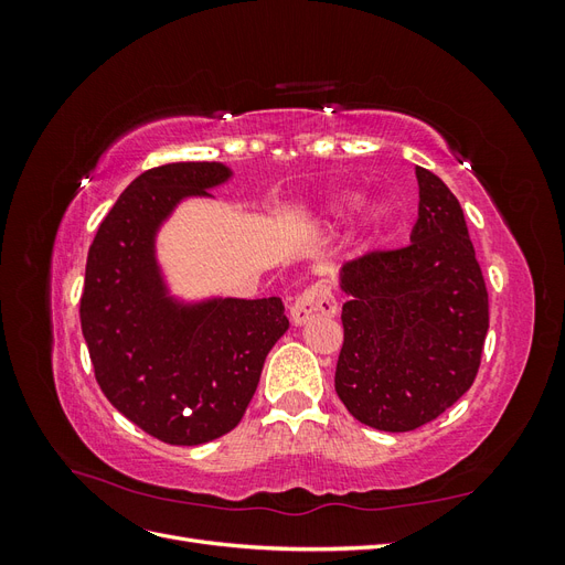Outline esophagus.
Masks as SVG:
<instances>
[{
  "label": "esophagus",
  "mask_w": 565,
  "mask_h": 565,
  "mask_svg": "<svg viewBox=\"0 0 565 565\" xmlns=\"http://www.w3.org/2000/svg\"><path fill=\"white\" fill-rule=\"evenodd\" d=\"M320 316H337V299L332 295V289L328 282H313L306 292L295 301L292 306V322L295 324H306L313 318Z\"/></svg>",
  "instance_id": "34e87169"
}]
</instances>
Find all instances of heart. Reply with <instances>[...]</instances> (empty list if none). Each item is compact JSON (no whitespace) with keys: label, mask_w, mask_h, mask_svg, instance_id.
<instances>
[{"label":"heart","mask_w":565,"mask_h":565,"mask_svg":"<svg viewBox=\"0 0 565 565\" xmlns=\"http://www.w3.org/2000/svg\"><path fill=\"white\" fill-rule=\"evenodd\" d=\"M341 210H344V202H337L334 207H332L334 214H341ZM386 216H388V204L386 202H382V200L370 202L367 207H365V212H363V228H367V231L380 228L384 224Z\"/></svg>","instance_id":"b5f03b06"}]
</instances>
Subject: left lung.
Listing matches in <instances>:
<instances>
[{
    "label": "left lung",
    "mask_w": 565,
    "mask_h": 565,
    "mask_svg": "<svg viewBox=\"0 0 565 565\" xmlns=\"http://www.w3.org/2000/svg\"><path fill=\"white\" fill-rule=\"evenodd\" d=\"M419 218L401 249L367 252L341 268L344 344L334 388L372 429L415 431L476 380L488 334V289L450 188L424 167Z\"/></svg>",
    "instance_id": "1"
}]
</instances>
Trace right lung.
Returning a JSON list of instances; mask_svg holds the SVG:
<instances>
[{"label": "right lung", "instance_id": "add662e5", "mask_svg": "<svg viewBox=\"0 0 565 565\" xmlns=\"http://www.w3.org/2000/svg\"><path fill=\"white\" fill-rule=\"evenodd\" d=\"M221 162H174L136 177L100 221L79 299L82 334L106 398L169 446L235 429L289 320L280 297L179 301L156 256L183 198L231 179Z\"/></svg>", "mask_w": 565, "mask_h": 565}]
</instances>
